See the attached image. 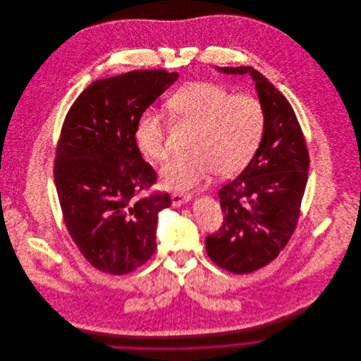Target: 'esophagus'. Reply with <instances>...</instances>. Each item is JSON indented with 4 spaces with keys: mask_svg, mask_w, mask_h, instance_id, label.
<instances>
[{
    "mask_svg": "<svg viewBox=\"0 0 361 361\" xmlns=\"http://www.w3.org/2000/svg\"><path fill=\"white\" fill-rule=\"evenodd\" d=\"M171 199H172V206L180 207L183 206L185 203L190 202L192 196H190V195H188V193H179V192H175V193H172Z\"/></svg>",
    "mask_w": 361,
    "mask_h": 361,
    "instance_id": "1",
    "label": "esophagus"
}]
</instances>
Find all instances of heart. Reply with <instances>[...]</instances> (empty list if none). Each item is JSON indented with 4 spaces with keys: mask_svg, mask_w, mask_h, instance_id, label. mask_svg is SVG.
Wrapping results in <instances>:
<instances>
[{
    "mask_svg": "<svg viewBox=\"0 0 361 361\" xmlns=\"http://www.w3.org/2000/svg\"><path fill=\"white\" fill-rule=\"evenodd\" d=\"M178 121L196 125L188 154L173 157L162 169V182L175 190L199 186L216 172L229 178L240 172L257 150L264 132V111L247 94L233 96L211 82L183 87L169 100ZM142 152L155 162L169 155L168 126L154 109L143 112L136 126Z\"/></svg>",
    "mask_w": 361,
    "mask_h": 361,
    "instance_id": "obj_1",
    "label": "heart"
}]
</instances>
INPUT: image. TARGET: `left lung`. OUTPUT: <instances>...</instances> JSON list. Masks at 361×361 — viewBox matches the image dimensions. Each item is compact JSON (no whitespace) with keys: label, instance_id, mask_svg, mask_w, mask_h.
<instances>
[{"label":"left lung","instance_id":"left-lung-1","mask_svg":"<svg viewBox=\"0 0 361 361\" xmlns=\"http://www.w3.org/2000/svg\"><path fill=\"white\" fill-rule=\"evenodd\" d=\"M216 71L249 75L264 111L257 152L242 173L218 192L224 222L206 239L207 255L218 267L249 274L276 258L296 228L309 153L292 105L264 75L252 66Z\"/></svg>","mask_w":361,"mask_h":361}]
</instances>
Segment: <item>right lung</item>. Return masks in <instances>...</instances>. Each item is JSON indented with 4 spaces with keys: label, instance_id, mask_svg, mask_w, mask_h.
Returning <instances> with one entry per match:
<instances>
[{
    "label": "right lung",
    "instance_id": "right-lung-1",
    "mask_svg": "<svg viewBox=\"0 0 361 361\" xmlns=\"http://www.w3.org/2000/svg\"><path fill=\"white\" fill-rule=\"evenodd\" d=\"M179 73L132 71L93 82L72 104L58 140L54 180L66 229L94 268L128 274L153 256L168 193L136 199L157 175L136 145V126Z\"/></svg>",
    "mask_w": 361,
    "mask_h": 361
}]
</instances>
